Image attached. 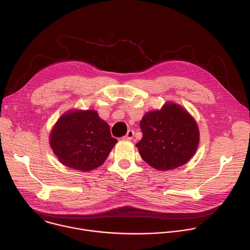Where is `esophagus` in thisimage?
<instances>
[{
  "mask_svg": "<svg viewBox=\"0 0 250 250\" xmlns=\"http://www.w3.org/2000/svg\"><path fill=\"white\" fill-rule=\"evenodd\" d=\"M133 135H134V131L132 129H129L127 130L126 134L124 136V139H126V140H130L133 138Z\"/></svg>",
  "mask_w": 250,
  "mask_h": 250,
  "instance_id": "34e87169",
  "label": "esophagus"
}]
</instances>
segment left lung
Wrapping results in <instances>:
<instances>
[{
	"mask_svg": "<svg viewBox=\"0 0 250 250\" xmlns=\"http://www.w3.org/2000/svg\"><path fill=\"white\" fill-rule=\"evenodd\" d=\"M142 138L135 146L141 158L158 170L184 165L199 146L195 120L177 104L167 103L162 110L147 113L140 122Z\"/></svg>",
	"mask_w": 250,
	"mask_h": 250,
	"instance_id": "left-lung-1",
	"label": "left lung"
}]
</instances>
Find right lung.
<instances>
[{
  "label": "right lung",
  "instance_id": "right-lung-1",
  "mask_svg": "<svg viewBox=\"0 0 250 250\" xmlns=\"http://www.w3.org/2000/svg\"><path fill=\"white\" fill-rule=\"evenodd\" d=\"M118 140L96 111H73L63 115L50 134V146L59 161L76 170L101 166Z\"/></svg>",
  "mask_w": 250,
  "mask_h": 250
}]
</instances>
